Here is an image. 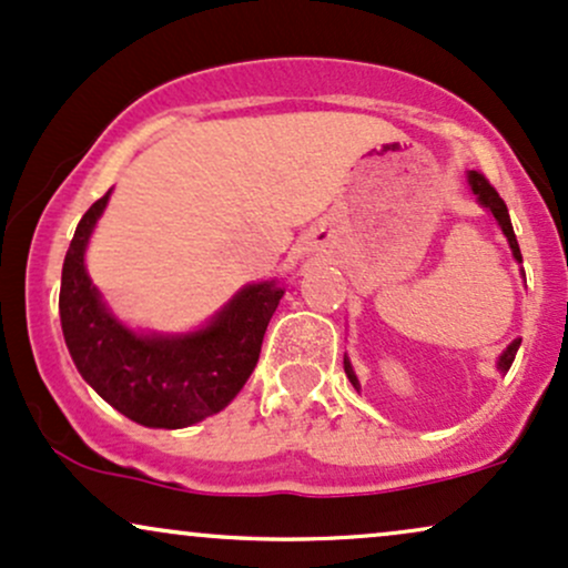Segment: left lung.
Segmentation results:
<instances>
[{
    "instance_id": "8db88e82",
    "label": "left lung",
    "mask_w": 568,
    "mask_h": 568,
    "mask_svg": "<svg viewBox=\"0 0 568 568\" xmlns=\"http://www.w3.org/2000/svg\"><path fill=\"white\" fill-rule=\"evenodd\" d=\"M468 185H470V191L476 193L478 204L486 206V210H489L491 215H495L497 225H499V229H503L505 239H508V244H510V250H513V257H516V263H524V260H521V250H518V242H516V233H513V223H510V215H508V206H505L503 199H499V193H497L495 189H491L489 180H486V178L481 175V172H476V170L468 172ZM518 345H521V339L516 337V339H513V343L508 345V348L503 351V356H499L497 369L503 372V375L510 369L513 358H516V353H518ZM343 364H345V375H348L353 388L362 390V385H358V377H356V372H353L348 356L343 358Z\"/></svg>"
}]
</instances>
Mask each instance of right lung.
<instances>
[{"label":"right lung","mask_w":568,"mask_h":568,"mask_svg":"<svg viewBox=\"0 0 568 568\" xmlns=\"http://www.w3.org/2000/svg\"><path fill=\"white\" fill-rule=\"evenodd\" d=\"M111 191L79 220L60 276V326L84 383L145 428H189L225 409L255 372L284 286L246 284L204 326L180 335L135 332L113 316L84 265Z\"/></svg>","instance_id":"add662e5"}]
</instances>
